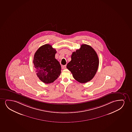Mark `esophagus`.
Wrapping results in <instances>:
<instances>
[{
    "label": "esophagus",
    "mask_w": 132,
    "mask_h": 132,
    "mask_svg": "<svg viewBox=\"0 0 132 132\" xmlns=\"http://www.w3.org/2000/svg\"><path fill=\"white\" fill-rule=\"evenodd\" d=\"M66 65H63L62 66V69H66Z\"/></svg>",
    "instance_id": "esophagus-1"
}]
</instances>
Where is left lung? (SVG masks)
<instances>
[{
    "label": "left lung",
    "mask_w": 132,
    "mask_h": 132,
    "mask_svg": "<svg viewBox=\"0 0 132 132\" xmlns=\"http://www.w3.org/2000/svg\"><path fill=\"white\" fill-rule=\"evenodd\" d=\"M98 65V55L94 49L89 45L82 44L79 49L72 53L71 60L66 67L76 80L85 83L94 78Z\"/></svg>",
    "instance_id": "8db88e82"
}]
</instances>
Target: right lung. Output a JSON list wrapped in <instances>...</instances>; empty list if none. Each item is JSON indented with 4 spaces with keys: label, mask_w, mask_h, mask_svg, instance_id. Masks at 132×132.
<instances>
[{
    "label": "right lung",
    "mask_w": 132,
    "mask_h": 132,
    "mask_svg": "<svg viewBox=\"0 0 132 132\" xmlns=\"http://www.w3.org/2000/svg\"><path fill=\"white\" fill-rule=\"evenodd\" d=\"M56 50L50 44L40 47L34 54L33 63L37 75L46 84L54 82L60 76L61 65L55 58Z\"/></svg>",
    "instance_id": "obj_1"
}]
</instances>
